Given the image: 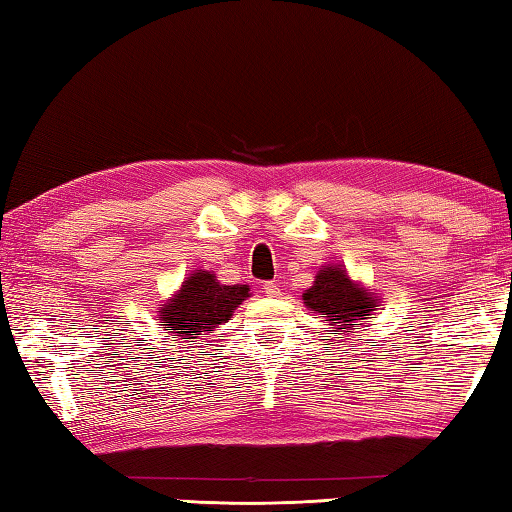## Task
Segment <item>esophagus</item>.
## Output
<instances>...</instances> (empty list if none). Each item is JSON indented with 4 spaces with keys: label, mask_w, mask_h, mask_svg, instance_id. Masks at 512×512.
I'll use <instances>...</instances> for the list:
<instances>
[{
    "label": "esophagus",
    "mask_w": 512,
    "mask_h": 512,
    "mask_svg": "<svg viewBox=\"0 0 512 512\" xmlns=\"http://www.w3.org/2000/svg\"><path fill=\"white\" fill-rule=\"evenodd\" d=\"M263 292L267 294V297H281L279 283H274V281H265L263 283Z\"/></svg>",
    "instance_id": "obj_1"
}]
</instances>
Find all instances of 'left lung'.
Wrapping results in <instances>:
<instances>
[{
	"label": "left lung",
	"mask_w": 512,
	"mask_h": 512,
	"mask_svg": "<svg viewBox=\"0 0 512 512\" xmlns=\"http://www.w3.org/2000/svg\"><path fill=\"white\" fill-rule=\"evenodd\" d=\"M303 303L324 317L330 335H348L364 326V319L378 310V299L351 281L342 267H324L315 276V285L303 294Z\"/></svg>",
	"instance_id": "left-lung-1"
}]
</instances>
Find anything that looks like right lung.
<instances>
[{
	"label": "right lung",
	"instance_id": "add662e5",
	"mask_svg": "<svg viewBox=\"0 0 512 512\" xmlns=\"http://www.w3.org/2000/svg\"><path fill=\"white\" fill-rule=\"evenodd\" d=\"M247 297L249 285H222L211 272L197 270L184 281L175 299L159 310V326L179 339H195L204 330L224 324Z\"/></svg>",
	"mask_w": 512,
	"mask_h": 512
}]
</instances>
